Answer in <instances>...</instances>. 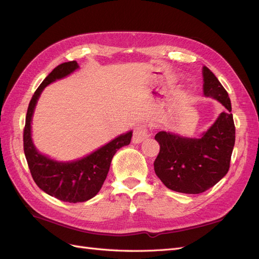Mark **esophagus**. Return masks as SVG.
<instances>
[{"instance_id":"34e87169","label":"esophagus","mask_w":259,"mask_h":259,"mask_svg":"<svg viewBox=\"0 0 259 259\" xmlns=\"http://www.w3.org/2000/svg\"><path fill=\"white\" fill-rule=\"evenodd\" d=\"M148 128L146 125L142 124L138 125L134 130V134H133V143L134 144H140L144 142L145 139L148 138Z\"/></svg>"}]
</instances>
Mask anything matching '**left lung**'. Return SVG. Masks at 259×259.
<instances>
[{
  "instance_id": "obj_1",
  "label": "left lung",
  "mask_w": 259,
  "mask_h": 259,
  "mask_svg": "<svg viewBox=\"0 0 259 259\" xmlns=\"http://www.w3.org/2000/svg\"><path fill=\"white\" fill-rule=\"evenodd\" d=\"M203 81L204 95L217 99L227 110L201 138L166 132H159L154 137L160 145L153 163L156 176L168 189L188 194L206 191L228 173L236 140L228 93L207 67H203Z\"/></svg>"
}]
</instances>
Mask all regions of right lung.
Listing matches in <instances>:
<instances>
[{
    "instance_id": "add662e5",
    "label": "right lung",
    "mask_w": 259,
    "mask_h": 259,
    "mask_svg": "<svg viewBox=\"0 0 259 259\" xmlns=\"http://www.w3.org/2000/svg\"><path fill=\"white\" fill-rule=\"evenodd\" d=\"M77 68L79 65L74 60L64 62L45 77L30 100L23 128V151L35 184L52 197L69 203L85 202L95 197L107 178L113 155L123 146L130 145L133 135L132 132L120 135L95 152L73 162H57L37 152L31 139V120L36 101L45 86Z\"/></svg>"
}]
</instances>
